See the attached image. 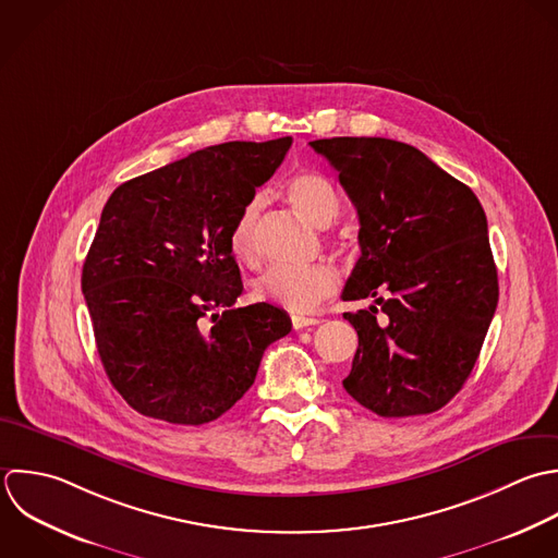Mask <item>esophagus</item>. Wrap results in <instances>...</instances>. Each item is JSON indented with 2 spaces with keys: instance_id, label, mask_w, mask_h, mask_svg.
<instances>
[{
  "instance_id": "obj_1",
  "label": "esophagus",
  "mask_w": 558,
  "mask_h": 558,
  "mask_svg": "<svg viewBox=\"0 0 558 558\" xmlns=\"http://www.w3.org/2000/svg\"><path fill=\"white\" fill-rule=\"evenodd\" d=\"M291 324L295 330H302V328H308V326H317L319 319L317 317H302V315H293L291 317Z\"/></svg>"
}]
</instances>
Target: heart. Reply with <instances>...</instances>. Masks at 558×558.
<instances>
[{
    "label": "heart",
    "instance_id": "b5f03b06",
    "mask_svg": "<svg viewBox=\"0 0 558 558\" xmlns=\"http://www.w3.org/2000/svg\"><path fill=\"white\" fill-rule=\"evenodd\" d=\"M284 197L291 208L315 226H328L341 208V197L335 182L319 171H302L284 186ZM258 199L247 202L234 219L228 245L232 256L254 267L260 260L258 245ZM339 282L337 269L330 263H315L306 267L274 265L252 284V295L260 302L276 304L289 313H311L322 300L335 293Z\"/></svg>",
    "mask_w": 558,
    "mask_h": 558
}]
</instances>
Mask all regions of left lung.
Segmentation results:
<instances>
[{
	"instance_id": "obj_1",
	"label": "left lung",
	"mask_w": 558,
	"mask_h": 558,
	"mask_svg": "<svg viewBox=\"0 0 558 558\" xmlns=\"http://www.w3.org/2000/svg\"><path fill=\"white\" fill-rule=\"evenodd\" d=\"M311 147L359 213L361 258L341 298H374L343 315L359 335L343 387L380 417L435 413L470 378L498 306L485 210L413 145L335 136Z\"/></svg>"
}]
</instances>
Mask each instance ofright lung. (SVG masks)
I'll return each instance as SVG.
<instances>
[{"label":"right lung","mask_w":558,"mask_h":558,"mask_svg":"<svg viewBox=\"0 0 558 558\" xmlns=\"http://www.w3.org/2000/svg\"><path fill=\"white\" fill-rule=\"evenodd\" d=\"M291 143L213 145L108 197L82 293L106 376L141 415L184 426L221 417L254 385L265 350L291 332L274 304L232 308L243 282L228 245Z\"/></svg>","instance_id":"add662e5"}]
</instances>
